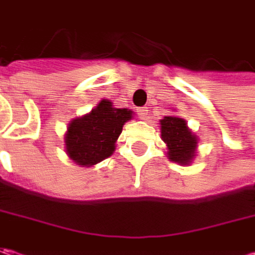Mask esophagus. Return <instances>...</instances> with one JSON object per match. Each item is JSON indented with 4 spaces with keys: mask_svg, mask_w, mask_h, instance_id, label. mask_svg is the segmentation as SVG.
Segmentation results:
<instances>
[{
    "mask_svg": "<svg viewBox=\"0 0 255 255\" xmlns=\"http://www.w3.org/2000/svg\"><path fill=\"white\" fill-rule=\"evenodd\" d=\"M147 115H149L147 108H137V116L140 119H147Z\"/></svg>",
    "mask_w": 255,
    "mask_h": 255,
    "instance_id": "esophagus-1",
    "label": "esophagus"
}]
</instances>
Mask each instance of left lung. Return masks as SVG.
<instances>
[{"instance_id": "left-lung-1", "label": "left lung", "mask_w": 255, "mask_h": 255, "mask_svg": "<svg viewBox=\"0 0 255 255\" xmlns=\"http://www.w3.org/2000/svg\"><path fill=\"white\" fill-rule=\"evenodd\" d=\"M163 142L167 146V157L179 164H190L197 152V136L181 118L164 116L160 121Z\"/></svg>"}]
</instances>
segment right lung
<instances>
[{"label":"right lung","instance_id":"obj_1","mask_svg":"<svg viewBox=\"0 0 255 255\" xmlns=\"http://www.w3.org/2000/svg\"><path fill=\"white\" fill-rule=\"evenodd\" d=\"M132 111L116 109L103 99L89 113L72 119L65 133V150L76 164L91 167L115 152V143L125 123L132 119Z\"/></svg>","mask_w":255,"mask_h":255}]
</instances>
